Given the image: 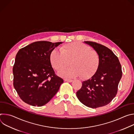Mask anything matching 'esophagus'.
Returning a JSON list of instances; mask_svg holds the SVG:
<instances>
[{
  "label": "esophagus",
  "mask_w": 134,
  "mask_h": 134,
  "mask_svg": "<svg viewBox=\"0 0 134 134\" xmlns=\"http://www.w3.org/2000/svg\"><path fill=\"white\" fill-rule=\"evenodd\" d=\"M64 81L65 82H72L73 81L72 80H69V79H65Z\"/></svg>",
  "instance_id": "obj_1"
}]
</instances>
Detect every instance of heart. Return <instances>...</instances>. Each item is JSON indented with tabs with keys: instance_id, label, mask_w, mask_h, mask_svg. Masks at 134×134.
Listing matches in <instances>:
<instances>
[{
	"instance_id": "1",
	"label": "heart",
	"mask_w": 134,
	"mask_h": 134,
	"mask_svg": "<svg viewBox=\"0 0 134 134\" xmlns=\"http://www.w3.org/2000/svg\"><path fill=\"white\" fill-rule=\"evenodd\" d=\"M51 65L57 71L71 67L61 71L64 77L73 78L80 76L82 79H88L97 71L100 58L98 52L80 42H73L63 45L60 51L55 49L50 53Z\"/></svg>"
}]
</instances>
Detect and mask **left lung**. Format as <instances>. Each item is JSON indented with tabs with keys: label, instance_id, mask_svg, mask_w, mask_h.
<instances>
[{
	"label": "left lung",
	"instance_id": "8db88e82",
	"mask_svg": "<svg viewBox=\"0 0 134 134\" xmlns=\"http://www.w3.org/2000/svg\"><path fill=\"white\" fill-rule=\"evenodd\" d=\"M96 50L100 58L99 68L91 79L82 82L76 95L85 105L97 108L108 104L116 97L122 77L118 57L108 48L92 41H85Z\"/></svg>",
	"mask_w": 134,
	"mask_h": 134
}]
</instances>
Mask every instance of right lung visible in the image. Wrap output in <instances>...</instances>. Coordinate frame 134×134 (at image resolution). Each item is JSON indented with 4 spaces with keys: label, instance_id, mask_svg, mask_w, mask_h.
I'll use <instances>...</instances> for the list:
<instances>
[{
    "label": "right lung",
    "instance_id": "obj_1",
    "mask_svg": "<svg viewBox=\"0 0 134 134\" xmlns=\"http://www.w3.org/2000/svg\"><path fill=\"white\" fill-rule=\"evenodd\" d=\"M62 43L37 41L18 51L13 68V85L26 103L44 105L58 91L64 80L55 74L49 54Z\"/></svg>",
    "mask_w": 134,
    "mask_h": 134
}]
</instances>
